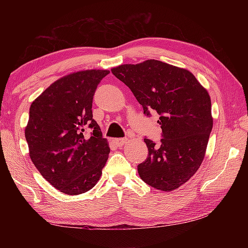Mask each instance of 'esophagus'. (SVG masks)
<instances>
[{
	"mask_svg": "<svg viewBox=\"0 0 248 248\" xmlns=\"http://www.w3.org/2000/svg\"><path fill=\"white\" fill-rule=\"evenodd\" d=\"M128 139L127 138H119V139H115V143L118 146H124L125 143H127Z\"/></svg>",
	"mask_w": 248,
	"mask_h": 248,
	"instance_id": "1",
	"label": "esophagus"
}]
</instances>
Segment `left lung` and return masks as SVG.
<instances>
[{"mask_svg":"<svg viewBox=\"0 0 248 248\" xmlns=\"http://www.w3.org/2000/svg\"><path fill=\"white\" fill-rule=\"evenodd\" d=\"M111 73L127 85L143 108L155 110L162 129L156 144L145 138L148 157L138 165L141 179L158 190L177 189L203 161L212 130L211 99L189 71L157 60L124 64Z\"/></svg>","mask_w":248,"mask_h":248,"instance_id":"1","label":"left lung"}]
</instances>
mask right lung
<instances>
[{"label": "right lung", "mask_w": 248, "mask_h": 248, "mask_svg": "<svg viewBox=\"0 0 248 248\" xmlns=\"http://www.w3.org/2000/svg\"><path fill=\"white\" fill-rule=\"evenodd\" d=\"M107 70L72 73L52 83L29 109L25 129L29 156L44 178L66 195L93 188L109 149L92 105Z\"/></svg>", "instance_id": "1"}]
</instances>
